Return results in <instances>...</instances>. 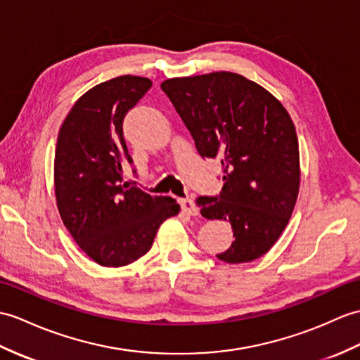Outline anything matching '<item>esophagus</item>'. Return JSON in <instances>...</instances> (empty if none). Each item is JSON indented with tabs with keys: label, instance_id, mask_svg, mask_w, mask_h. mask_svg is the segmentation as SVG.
Returning a JSON list of instances; mask_svg holds the SVG:
<instances>
[{
	"label": "esophagus",
	"instance_id": "obj_1",
	"mask_svg": "<svg viewBox=\"0 0 360 360\" xmlns=\"http://www.w3.org/2000/svg\"><path fill=\"white\" fill-rule=\"evenodd\" d=\"M179 204H181V208H182V212H184V213H187V214H190V216H196V214L199 213L198 207L195 205L193 200L188 199V198H186V199H181V200H179Z\"/></svg>",
	"mask_w": 360,
	"mask_h": 360
}]
</instances>
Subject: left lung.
Segmentation results:
<instances>
[{"mask_svg":"<svg viewBox=\"0 0 360 360\" xmlns=\"http://www.w3.org/2000/svg\"><path fill=\"white\" fill-rule=\"evenodd\" d=\"M200 158H219V195L198 196L207 219L231 224L229 264L252 262L273 244L299 193V144L288 112L270 91L238 73L214 72L161 84Z\"/></svg>","mask_w":360,"mask_h":360,"instance_id":"obj_1","label":"left lung"}]
</instances>
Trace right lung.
Listing matches in <instances>:
<instances>
[{
    "label": "right lung",
    "mask_w": 360,
    "mask_h": 360,
    "mask_svg": "<svg viewBox=\"0 0 360 360\" xmlns=\"http://www.w3.org/2000/svg\"><path fill=\"white\" fill-rule=\"evenodd\" d=\"M150 87L148 78L131 75L101 82L75 103L58 135V210L82 252L104 266L144 256L160 225L179 212L173 198H152L124 182V167L133 160L122 122Z\"/></svg>",
    "instance_id": "obj_1"
}]
</instances>
